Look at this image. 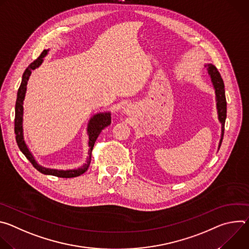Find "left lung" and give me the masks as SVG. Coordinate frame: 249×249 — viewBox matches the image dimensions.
Segmentation results:
<instances>
[{
  "label": "left lung",
  "instance_id": "left-lung-1",
  "mask_svg": "<svg viewBox=\"0 0 249 249\" xmlns=\"http://www.w3.org/2000/svg\"><path fill=\"white\" fill-rule=\"evenodd\" d=\"M205 67H207L208 74H209L211 81L213 83V86H214V89H215L218 119H219L220 123L222 124V134H221V140L219 143V149H220L222 141H223V137H224L225 122H226V118H227V100H226V94H225V86H224V81L219 73L218 69L214 65L206 64Z\"/></svg>",
  "mask_w": 249,
  "mask_h": 249
}]
</instances>
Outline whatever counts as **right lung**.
I'll use <instances>...</instances> for the list:
<instances>
[{
    "label": "right lung",
    "mask_w": 249,
    "mask_h": 249,
    "mask_svg": "<svg viewBox=\"0 0 249 249\" xmlns=\"http://www.w3.org/2000/svg\"><path fill=\"white\" fill-rule=\"evenodd\" d=\"M49 49L43 50V52L40 54V56L33 61L24 71V73L22 75L21 83L19 86V89L18 90V95H17V101H16V116H15V133H16V140L18 146L21 153L26 157V159L32 163V165L36 168L39 172L47 175H54L58 177H65V178H71V177H76L80 176L81 174L85 173L91 160V151L93 149L95 141L100 134V132L111 123V113L110 112H100L94 114L89 121L87 132L89 135V157L87 160V162L83 164L79 168L75 169H55V168H48L40 165L36 160H35L33 155L29 151L25 141H24V136H23V100L25 97L26 93V86L28 79L31 75V72L33 70L38 68L42 63L46 55L48 54Z\"/></svg>",
    "instance_id": "add662e5"
}]
</instances>
